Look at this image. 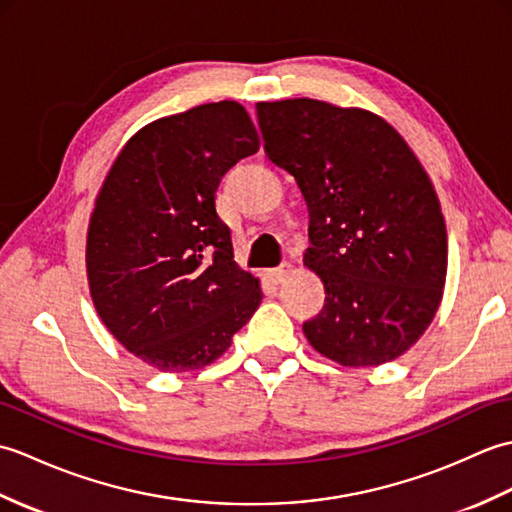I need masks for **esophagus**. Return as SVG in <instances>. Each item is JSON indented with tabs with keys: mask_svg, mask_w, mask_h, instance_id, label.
Wrapping results in <instances>:
<instances>
[{
	"mask_svg": "<svg viewBox=\"0 0 512 512\" xmlns=\"http://www.w3.org/2000/svg\"><path fill=\"white\" fill-rule=\"evenodd\" d=\"M292 273V266L290 264H281V266H277V268H273L268 273V279L273 281V284H281V281H286L288 279V275Z\"/></svg>",
	"mask_w": 512,
	"mask_h": 512,
	"instance_id": "esophagus-1",
	"label": "esophagus"
}]
</instances>
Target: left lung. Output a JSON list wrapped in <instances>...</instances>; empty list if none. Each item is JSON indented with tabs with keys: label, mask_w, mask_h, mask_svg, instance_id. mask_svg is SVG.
I'll return each instance as SVG.
<instances>
[{
	"label": "left lung",
	"mask_w": 512,
	"mask_h": 512,
	"mask_svg": "<svg viewBox=\"0 0 512 512\" xmlns=\"http://www.w3.org/2000/svg\"><path fill=\"white\" fill-rule=\"evenodd\" d=\"M266 156L295 176L310 213L303 264L325 306L310 345L345 367L394 361L427 330L447 277L438 195L383 118L323 101L257 105Z\"/></svg>",
	"instance_id": "8db88e82"
}]
</instances>
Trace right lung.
I'll return each mask as SVG.
<instances>
[{"instance_id":"right-lung-1","label":"right lung","mask_w":512,"mask_h":512,"mask_svg":"<svg viewBox=\"0 0 512 512\" xmlns=\"http://www.w3.org/2000/svg\"><path fill=\"white\" fill-rule=\"evenodd\" d=\"M257 149L239 103L193 107L140 129L96 198L85 255L96 312L162 372L213 363L262 301L215 211L224 173Z\"/></svg>"}]
</instances>
